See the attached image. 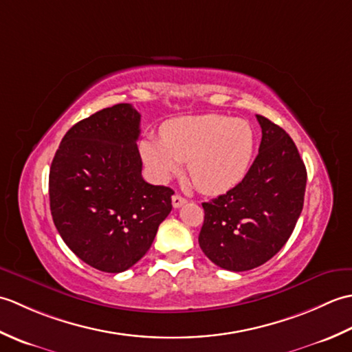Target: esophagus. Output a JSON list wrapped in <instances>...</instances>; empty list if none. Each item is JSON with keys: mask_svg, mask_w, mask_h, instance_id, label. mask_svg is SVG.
Instances as JSON below:
<instances>
[{"mask_svg": "<svg viewBox=\"0 0 352 352\" xmlns=\"http://www.w3.org/2000/svg\"><path fill=\"white\" fill-rule=\"evenodd\" d=\"M183 204H186V198L182 197V195H178V193H175V195L172 197V206L178 208V207H182Z\"/></svg>", "mask_w": 352, "mask_h": 352, "instance_id": "esophagus-1", "label": "esophagus"}]
</instances>
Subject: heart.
<instances>
[{
    "mask_svg": "<svg viewBox=\"0 0 352 352\" xmlns=\"http://www.w3.org/2000/svg\"><path fill=\"white\" fill-rule=\"evenodd\" d=\"M256 149V133L245 119L223 115L180 116L164 122L160 138L142 139L139 151L157 182H166L188 163L195 188L218 195L243 180Z\"/></svg>",
    "mask_w": 352,
    "mask_h": 352,
    "instance_id": "heart-1",
    "label": "heart"
}]
</instances>
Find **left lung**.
I'll list each match as a JSON object with an SVG mask.
<instances>
[{
  "label": "left lung",
  "instance_id": "obj_1",
  "mask_svg": "<svg viewBox=\"0 0 352 352\" xmlns=\"http://www.w3.org/2000/svg\"><path fill=\"white\" fill-rule=\"evenodd\" d=\"M261 142L243 180L203 203L201 250L214 265L250 271L278 252L294 231L304 204L307 170L281 126L257 115Z\"/></svg>",
  "mask_w": 352,
  "mask_h": 352
}]
</instances>
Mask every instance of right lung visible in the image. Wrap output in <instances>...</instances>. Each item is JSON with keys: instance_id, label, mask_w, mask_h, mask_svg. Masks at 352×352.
<instances>
[{"instance_id": "obj_1", "label": "right lung", "mask_w": 352, "mask_h": 352, "mask_svg": "<svg viewBox=\"0 0 352 352\" xmlns=\"http://www.w3.org/2000/svg\"><path fill=\"white\" fill-rule=\"evenodd\" d=\"M140 115L102 109L71 126L50 168V207L69 250L98 271L124 272L145 256L174 190L142 178Z\"/></svg>"}]
</instances>
